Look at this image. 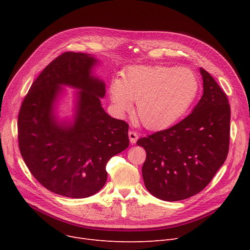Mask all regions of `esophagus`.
<instances>
[{"label": "esophagus", "mask_w": 250, "mask_h": 250, "mask_svg": "<svg viewBox=\"0 0 250 250\" xmlns=\"http://www.w3.org/2000/svg\"><path fill=\"white\" fill-rule=\"evenodd\" d=\"M128 138H129V141L132 144H135L138 139H139V136L136 132H134V130H130V132H128Z\"/></svg>", "instance_id": "esophagus-1"}]
</instances>
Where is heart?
<instances>
[{"label": "heart", "instance_id": "obj_1", "mask_svg": "<svg viewBox=\"0 0 250 250\" xmlns=\"http://www.w3.org/2000/svg\"><path fill=\"white\" fill-rule=\"evenodd\" d=\"M199 79L188 68L168 65H130L122 79L109 84L113 110L125 114L137 100L136 113L142 125L156 130L170 126L185 115L198 96Z\"/></svg>", "mask_w": 250, "mask_h": 250}]
</instances>
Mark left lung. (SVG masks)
I'll use <instances>...</instances> for the list:
<instances>
[{
	"label": "left lung",
	"mask_w": 250,
	"mask_h": 250,
	"mask_svg": "<svg viewBox=\"0 0 250 250\" xmlns=\"http://www.w3.org/2000/svg\"><path fill=\"white\" fill-rule=\"evenodd\" d=\"M204 93L177 125L137 144L146 150L144 183L157 199L176 202L202 191L224 164L230 140V105L214 78L200 69Z\"/></svg>",
	"instance_id": "left-lung-1"
}]
</instances>
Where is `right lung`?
Segmentation results:
<instances>
[{
  "instance_id": "1",
  "label": "right lung",
  "mask_w": 250,
  "mask_h": 250,
  "mask_svg": "<svg viewBox=\"0 0 250 250\" xmlns=\"http://www.w3.org/2000/svg\"><path fill=\"white\" fill-rule=\"evenodd\" d=\"M98 63L88 54L61 55L33 82L18 116L25 164L45 188L67 198L98 192L107 179V162L129 145L128 125L101 105L105 83L93 72ZM64 86L76 90L72 119L58 113Z\"/></svg>"
}]
</instances>
